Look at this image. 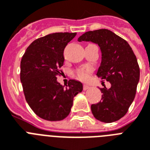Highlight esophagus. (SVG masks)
<instances>
[{
    "instance_id": "obj_1",
    "label": "esophagus",
    "mask_w": 150,
    "mask_h": 150,
    "mask_svg": "<svg viewBox=\"0 0 150 150\" xmlns=\"http://www.w3.org/2000/svg\"><path fill=\"white\" fill-rule=\"evenodd\" d=\"M89 89V86H88V85L86 84L83 85V89H84V90H87V89Z\"/></svg>"
}]
</instances>
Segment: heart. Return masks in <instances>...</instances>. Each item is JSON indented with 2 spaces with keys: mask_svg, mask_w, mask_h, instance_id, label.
Masks as SVG:
<instances>
[{
  "mask_svg": "<svg viewBox=\"0 0 150 150\" xmlns=\"http://www.w3.org/2000/svg\"><path fill=\"white\" fill-rule=\"evenodd\" d=\"M89 69H79L77 71V75L80 79L86 80L89 76Z\"/></svg>",
  "mask_w": 150,
  "mask_h": 150,
  "instance_id": "heart-1",
  "label": "heart"
}]
</instances>
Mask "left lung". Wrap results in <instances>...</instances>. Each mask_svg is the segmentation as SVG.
Listing matches in <instances>:
<instances>
[{"instance_id": "8db88e82", "label": "left lung", "mask_w": 150, "mask_h": 150, "mask_svg": "<svg viewBox=\"0 0 150 150\" xmlns=\"http://www.w3.org/2000/svg\"><path fill=\"white\" fill-rule=\"evenodd\" d=\"M78 41L98 44L102 59L96 75L111 84L109 89H100L102 100L91 105L92 113L104 123L117 121L125 115L135 99L140 76L136 57L127 41L108 29L86 32Z\"/></svg>"}]
</instances>
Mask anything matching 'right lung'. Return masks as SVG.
Listing matches in <instances>:
<instances>
[{
    "label": "right lung",
    "mask_w": 150,
    "mask_h": 150,
    "mask_svg": "<svg viewBox=\"0 0 150 150\" xmlns=\"http://www.w3.org/2000/svg\"><path fill=\"white\" fill-rule=\"evenodd\" d=\"M76 33H55L34 40L21 61L20 79L25 100L34 113L50 121H61L70 114L73 99L82 91L79 81L66 87L57 81L63 66L64 50Z\"/></svg>",
    "instance_id": "obj_1"
}]
</instances>
